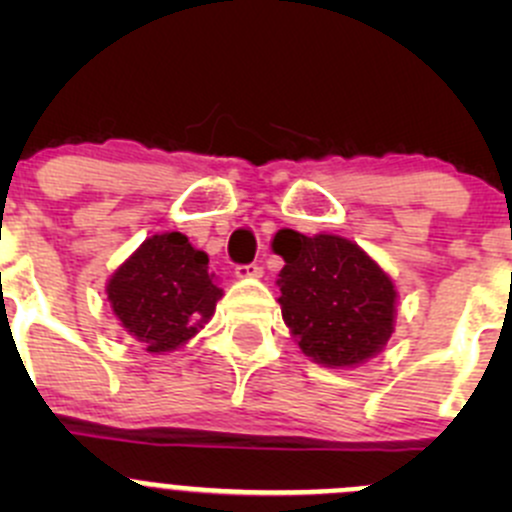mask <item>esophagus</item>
Here are the masks:
<instances>
[{"instance_id":"esophagus-1","label":"esophagus","mask_w":512,"mask_h":512,"mask_svg":"<svg viewBox=\"0 0 512 512\" xmlns=\"http://www.w3.org/2000/svg\"><path fill=\"white\" fill-rule=\"evenodd\" d=\"M237 280H255V277H262V267L257 262H250V265H237L235 267Z\"/></svg>"}]
</instances>
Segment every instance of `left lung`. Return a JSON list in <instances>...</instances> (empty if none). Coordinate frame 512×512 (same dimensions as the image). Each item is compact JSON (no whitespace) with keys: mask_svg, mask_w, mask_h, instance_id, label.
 I'll use <instances>...</instances> for the list:
<instances>
[{"mask_svg":"<svg viewBox=\"0 0 512 512\" xmlns=\"http://www.w3.org/2000/svg\"><path fill=\"white\" fill-rule=\"evenodd\" d=\"M272 250L285 260L277 280L282 319L309 359L359 366L386 347L399 292L356 242L280 230Z\"/></svg>","mask_w":512,"mask_h":512,"instance_id":"8db88e82","label":"left lung"}]
</instances>
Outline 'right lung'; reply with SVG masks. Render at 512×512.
<instances>
[{
  "mask_svg": "<svg viewBox=\"0 0 512 512\" xmlns=\"http://www.w3.org/2000/svg\"><path fill=\"white\" fill-rule=\"evenodd\" d=\"M118 324L146 352L183 347L215 314L223 289L208 270V255L183 232L148 237L106 282Z\"/></svg>",
  "mask_w": 512,
  "mask_h": 512,
  "instance_id": "right-lung-1",
  "label": "right lung"
}]
</instances>
